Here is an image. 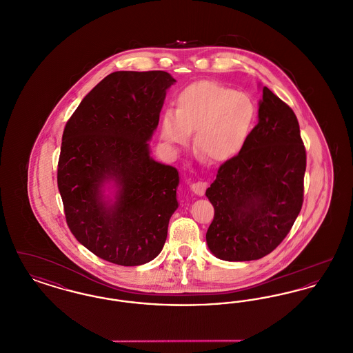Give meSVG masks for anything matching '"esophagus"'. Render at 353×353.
<instances>
[{
	"label": "esophagus",
	"mask_w": 353,
	"mask_h": 353,
	"mask_svg": "<svg viewBox=\"0 0 353 353\" xmlns=\"http://www.w3.org/2000/svg\"><path fill=\"white\" fill-rule=\"evenodd\" d=\"M206 186H208V183H205V181H197V183H193V184L190 185V189H192L197 196H202V194L205 193V190H206Z\"/></svg>",
	"instance_id": "obj_1"
}]
</instances>
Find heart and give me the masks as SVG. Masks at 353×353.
<instances>
[{"label": "heart", "mask_w": 353, "mask_h": 353, "mask_svg": "<svg viewBox=\"0 0 353 353\" xmlns=\"http://www.w3.org/2000/svg\"><path fill=\"white\" fill-rule=\"evenodd\" d=\"M256 108L250 97L233 88L200 81L179 94L176 112L161 119L163 140L172 148L185 147L194 133V151L213 163L232 160L252 132Z\"/></svg>", "instance_id": "b5f03b06"}]
</instances>
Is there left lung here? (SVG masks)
<instances>
[{"instance_id": "obj_1", "label": "left lung", "mask_w": 353, "mask_h": 353, "mask_svg": "<svg viewBox=\"0 0 353 353\" xmlns=\"http://www.w3.org/2000/svg\"><path fill=\"white\" fill-rule=\"evenodd\" d=\"M258 124L243 150L206 189L214 206L206 242L222 261L268 255L290 233L303 205L305 148L294 111L262 88Z\"/></svg>"}]
</instances>
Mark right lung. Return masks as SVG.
Instances as JSON below:
<instances>
[{
    "label": "right lung",
    "mask_w": 353,
    "mask_h": 353,
    "mask_svg": "<svg viewBox=\"0 0 353 353\" xmlns=\"http://www.w3.org/2000/svg\"><path fill=\"white\" fill-rule=\"evenodd\" d=\"M165 71L107 75L68 119L58 161V189L71 233L85 249L120 266H139L164 248L179 208L177 169L150 154L167 90ZM114 181L116 201L102 186Z\"/></svg>",
    "instance_id": "add662e5"
}]
</instances>
